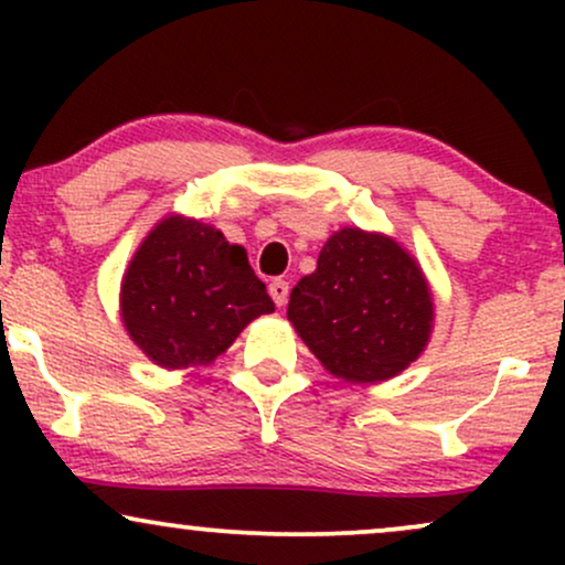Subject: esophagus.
I'll return each instance as SVG.
<instances>
[{
    "label": "esophagus",
    "instance_id": "esophagus-1",
    "mask_svg": "<svg viewBox=\"0 0 565 565\" xmlns=\"http://www.w3.org/2000/svg\"><path fill=\"white\" fill-rule=\"evenodd\" d=\"M268 291H270V297H274V302L278 305V308H284V305H287V300H289V281H284V278H274Z\"/></svg>",
    "mask_w": 565,
    "mask_h": 565
}]
</instances>
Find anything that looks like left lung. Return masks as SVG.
Masks as SVG:
<instances>
[{"label":"left lung","instance_id":"left-lung-1","mask_svg":"<svg viewBox=\"0 0 565 565\" xmlns=\"http://www.w3.org/2000/svg\"><path fill=\"white\" fill-rule=\"evenodd\" d=\"M287 319L323 369L345 382L391 380L433 332V295L395 238L342 228L289 295Z\"/></svg>","mask_w":565,"mask_h":565}]
</instances>
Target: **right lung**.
Listing matches in <instances>:
<instances>
[{"instance_id": "obj_1", "label": "right lung", "mask_w": 565, "mask_h": 565, "mask_svg": "<svg viewBox=\"0 0 565 565\" xmlns=\"http://www.w3.org/2000/svg\"><path fill=\"white\" fill-rule=\"evenodd\" d=\"M121 321L153 364L206 366L274 300L244 246L212 225L170 215L142 238L121 278Z\"/></svg>"}]
</instances>
